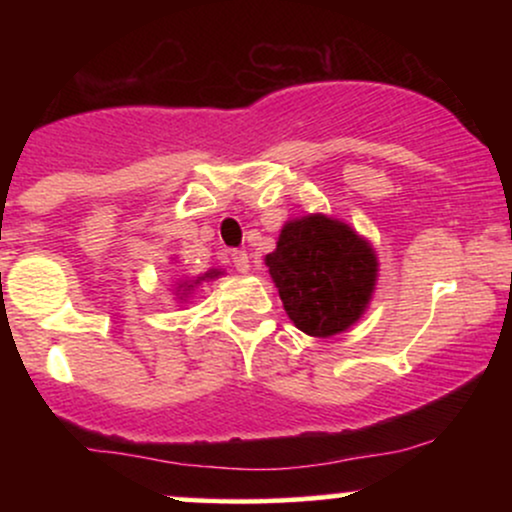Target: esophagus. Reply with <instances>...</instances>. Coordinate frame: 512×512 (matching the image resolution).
Masks as SVG:
<instances>
[{
	"label": "esophagus",
	"instance_id": "34e87169",
	"mask_svg": "<svg viewBox=\"0 0 512 512\" xmlns=\"http://www.w3.org/2000/svg\"><path fill=\"white\" fill-rule=\"evenodd\" d=\"M231 260H233V267H236L238 272H248L250 269V257L245 250H233Z\"/></svg>",
	"mask_w": 512,
	"mask_h": 512
}]
</instances>
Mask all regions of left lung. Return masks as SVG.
Instances as JSON below:
<instances>
[{
  "instance_id": "1",
  "label": "left lung",
  "mask_w": 512,
  "mask_h": 512,
  "mask_svg": "<svg viewBox=\"0 0 512 512\" xmlns=\"http://www.w3.org/2000/svg\"><path fill=\"white\" fill-rule=\"evenodd\" d=\"M267 267L293 325L332 337L366 310L378 260L346 223L315 214L286 223Z\"/></svg>"
}]
</instances>
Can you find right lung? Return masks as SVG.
Wrapping results in <instances>:
<instances>
[{
	"label": "right lung",
	"mask_w": 512,
	"mask_h": 512,
	"mask_svg": "<svg viewBox=\"0 0 512 512\" xmlns=\"http://www.w3.org/2000/svg\"><path fill=\"white\" fill-rule=\"evenodd\" d=\"M214 276H219V272H209V274H204V276H197L195 284H199V281H204V279H214ZM178 289H182V291H190V289H192V284H187V281H185V284H180Z\"/></svg>",
	"instance_id": "add662e5"
}]
</instances>
